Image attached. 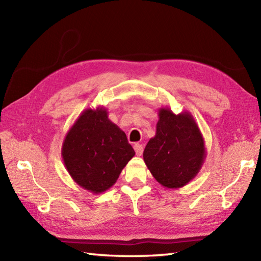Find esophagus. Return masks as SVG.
<instances>
[{
    "instance_id": "obj_1",
    "label": "esophagus",
    "mask_w": 261,
    "mask_h": 261,
    "mask_svg": "<svg viewBox=\"0 0 261 261\" xmlns=\"http://www.w3.org/2000/svg\"><path fill=\"white\" fill-rule=\"evenodd\" d=\"M134 148H135V151L137 153V156H141L142 152H143V147L140 145V143H136Z\"/></svg>"
}]
</instances>
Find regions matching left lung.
Masks as SVG:
<instances>
[{"label":"left lung","mask_w":261,"mask_h":261,"mask_svg":"<svg viewBox=\"0 0 261 261\" xmlns=\"http://www.w3.org/2000/svg\"><path fill=\"white\" fill-rule=\"evenodd\" d=\"M158 115L156 136L147 143L143 160L160 185L179 188L202 168L206 157L203 136L190 112L175 114L162 108Z\"/></svg>","instance_id":"left-lung-1"}]
</instances>
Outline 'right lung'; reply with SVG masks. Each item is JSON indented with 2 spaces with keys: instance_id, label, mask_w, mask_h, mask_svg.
<instances>
[{
  "instance_id": "add662e5",
  "label": "right lung",
  "mask_w": 261,
  "mask_h": 261,
  "mask_svg": "<svg viewBox=\"0 0 261 261\" xmlns=\"http://www.w3.org/2000/svg\"><path fill=\"white\" fill-rule=\"evenodd\" d=\"M135 154L125 134L109 119L103 107L83 111L62 147L68 174L77 185L93 194L112 187Z\"/></svg>"
}]
</instances>
